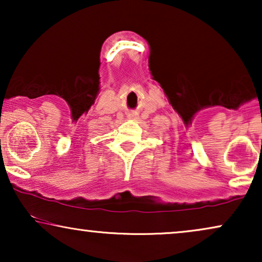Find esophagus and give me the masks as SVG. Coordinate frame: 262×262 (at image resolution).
Returning a JSON list of instances; mask_svg holds the SVG:
<instances>
[{
  "label": "esophagus",
  "mask_w": 262,
  "mask_h": 262,
  "mask_svg": "<svg viewBox=\"0 0 262 262\" xmlns=\"http://www.w3.org/2000/svg\"><path fill=\"white\" fill-rule=\"evenodd\" d=\"M128 119L136 120V119H138V116L136 113H131V114H128Z\"/></svg>",
  "instance_id": "esophagus-1"
}]
</instances>
